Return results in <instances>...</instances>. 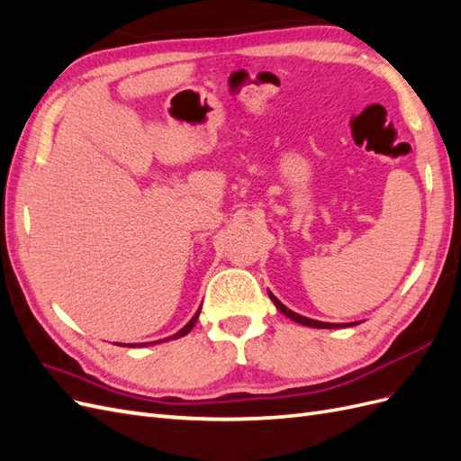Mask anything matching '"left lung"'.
<instances>
[{
    "mask_svg": "<svg viewBox=\"0 0 461 461\" xmlns=\"http://www.w3.org/2000/svg\"><path fill=\"white\" fill-rule=\"evenodd\" d=\"M269 298L273 300V303L276 305V310L281 312V313H285L286 317H290L292 321H296V323H300V325H305V327H315V329H339V327H348V323H342V325H339V323H323V321H315V319H310V317H303V315H298V313H294L292 310H288L286 305H283L281 302H278L271 292H269ZM350 325H356V323H350Z\"/></svg>",
    "mask_w": 461,
    "mask_h": 461,
    "instance_id": "obj_1",
    "label": "left lung"
}]
</instances>
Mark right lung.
<instances>
[{"label": "right lung", "mask_w": 461, "mask_h": 461, "mask_svg": "<svg viewBox=\"0 0 461 461\" xmlns=\"http://www.w3.org/2000/svg\"><path fill=\"white\" fill-rule=\"evenodd\" d=\"M200 312H202V308L196 312V315H194V317L188 321V323H186L183 329H180L176 334H173V337L165 339V340H175V339H180V337H185V334H188V332L192 330V327L196 325V321H198V317H200ZM158 342H161V340H158ZM148 344H151V342H148ZM148 344H146V342H142L140 346H148ZM121 346H122V344H121ZM127 346H129V348H134V344H127ZM136 346H138V344H136Z\"/></svg>", "instance_id": "obj_1"}]
</instances>
